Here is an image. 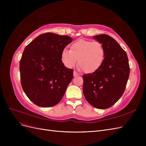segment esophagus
Returning a JSON list of instances; mask_svg holds the SVG:
<instances>
[{
	"label": "esophagus",
	"mask_w": 146,
	"mask_h": 146,
	"mask_svg": "<svg viewBox=\"0 0 146 146\" xmlns=\"http://www.w3.org/2000/svg\"><path fill=\"white\" fill-rule=\"evenodd\" d=\"M73 74H74V77H76V76H79V74L78 73V72H77L76 71H74V72H73Z\"/></svg>",
	"instance_id": "1"
}]
</instances>
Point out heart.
<instances>
[{
  "label": "heart",
  "instance_id": "heart-1",
  "mask_svg": "<svg viewBox=\"0 0 146 146\" xmlns=\"http://www.w3.org/2000/svg\"><path fill=\"white\" fill-rule=\"evenodd\" d=\"M105 50L98 41L79 39L72 44L70 50L64 49L61 53V59L68 68L78 64L84 72L91 73L98 70L102 64Z\"/></svg>",
  "mask_w": 146,
  "mask_h": 146
}]
</instances>
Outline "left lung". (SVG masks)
<instances>
[{"mask_svg": "<svg viewBox=\"0 0 146 146\" xmlns=\"http://www.w3.org/2000/svg\"><path fill=\"white\" fill-rule=\"evenodd\" d=\"M93 38L102 44L104 60L98 70L83 76V92L92 107L104 110L111 107L122 96L130 67L126 52L115 39L106 34Z\"/></svg>", "mask_w": 146, "mask_h": 146, "instance_id": "left-lung-1", "label": "left lung"}]
</instances>
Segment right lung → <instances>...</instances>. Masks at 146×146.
<instances>
[{
  "label": "right lung",
  "mask_w": 146,
  "mask_h": 146,
  "mask_svg": "<svg viewBox=\"0 0 146 146\" xmlns=\"http://www.w3.org/2000/svg\"><path fill=\"white\" fill-rule=\"evenodd\" d=\"M73 39L66 35L46 33L25 47L19 63L21 85L29 99L41 107L58 104L73 78L61 53Z\"/></svg>",
  "instance_id": "1"
}]
</instances>
